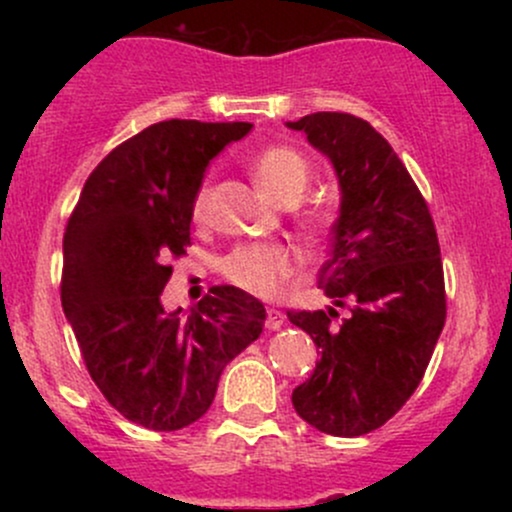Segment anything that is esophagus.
Wrapping results in <instances>:
<instances>
[{
	"mask_svg": "<svg viewBox=\"0 0 512 512\" xmlns=\"http://www.w3.org/2000/svg\"><path fill=\"white\" fill-rule=\"evenodd\" d=\"M284 320H286V315L281 313V310H274V308L267 310V327H269V330H281Z\"/></svg>",
	"mask_w": 512,
	"mask_h": 512,
	"instance_id": "1",
	"label": "esophagus"
}]
</instances>
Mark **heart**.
<instances>
[{
    "instance_id": "obj_1",
    "label": "heart",
    "mask_w": 512,
    "mask_h": 512,
    "mask_svg": "<svg viewBox=\"0 0 512 512\" xmlns=\"http://www.w3.org/2000/svg\"><path fill=\"white\" fill-rule=\"evenodd\" d=\"M252 175L260 190L272 202L281 207H293L301 202L310 185L308 161L291 146H269L257 154L252 161ZM209 182H202L192 199V216L202 219L209 204ZM310 231H320L325 226V216L310 214L305 219ZM221 272L238 289L252 293V296L272 298L286 286V281L298 272L296 257L281 245L248 243L238 245L221 260Z\"/></svg>"
}]
</instances>
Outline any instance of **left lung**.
Here are the masks:
<instances>
[{"mask_svg": "<svg viewBox=\"0 0 512 512\" xmlns=\"http://www.w3.org/2000/svg\"><path fill=\"white\" fill-rule=\"evenodd\" d=\"M286 127L330 158L339 180L332 250L320 269L327 310L289 313L320 351L293 390L317 431L356 438L404 407L445 325L440 245L426 199L383 134L349 113H313ZM337 307L347 315L338 317Z\"/></svg>", "mask_w": 512, "mask_h": 512, "instance_id": "1", "label": "left lung"}]
</instances>
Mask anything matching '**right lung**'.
Instances as JSON below:
<instances>
[{
	"label": "right lung",
	"instance_id": "obj_1",
	"mask_svg": "<svg viewBox=\"0 0 512 512\" xmlns=\"http://www.w3.org/2000/svg\"><path fill=\"white\" fill-rule=\"evenodd\" d=\"M250 122L166 120L88 175L64 231L62 308L93 383L132 424L178 431L207 414L223 368L262 334L264 305L214 286L192 313L161 293L190 245L192 199L211 158Z\"/></svg>",
	"mask_w": 512,
	"mask_h": 512
}]
</instances>
